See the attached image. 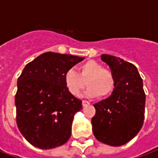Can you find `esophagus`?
<instances>
[{"label":"esophagus","mask_w":158,"mask_h":158,"mask_svg":"<svg viewBox=\"0 0 158 158\" xmlns=\"http://www.w3.org/2000/svg\"><path fill=\"white\" fill-rule=\"evenodd\" d=\"M82 105H83V106H87L89 105V102H87V101H85V100H83Z\"/></svg>","instance_id":"esophagus-1"}]
</instances>
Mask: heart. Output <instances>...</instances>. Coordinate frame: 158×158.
Returning a JSON list of instances; mask_svg holds the SVG:
<instances>
[{"label":"heart","instance_id":"b5f03b06","mask_svg":"<svg viewBox=\"0 0 158 158\" xmlns=\"http://www.w3.org/2000/svg\"><path fill=\"white\" fill-rule=\"evenodd\" d=\"M64 84L72 96H79L85 85L89 88L86 96L102 98L109 96L115 89L116 79L109 69L94 60H89L79 66V74L73 70H68L64 74Z\"/></svg>","mask_w":158,"mask_h":158}]
</instances>
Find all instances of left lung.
<instances>
[{
	"mask_svg": "<svg viewBox=\"0 0 158 158\" xmlns=\"http://www.w3.org/2000/svg\"><path fill=\"white\" fill-rule=\"evenodd\" d=\"M101 57L113 73L116 85L108 98L94 105L93 134L101 142L120 146L132 139L143 125L146 103L143 81L132 63L106 54Z\"/></svg>",
	"mask_w": 158,
	"mask_h": 158,
	"instance_id": "left-lung-1",
	"label": "left lung"
}]
</instances>
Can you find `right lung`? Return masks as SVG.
Listing matches in <instances>:
<instances>
[{"instance_id": "right-lung-1", "label": "right lung", "mask_w": 158, "mask_h": 158, "mask_svg": "<svg viewBox=\"0 0 158 158\" xmlns=\"http://www.w3.org/2000/svg\"><path fill=\"white\" fill-rule=\"evenodd\" d=\"M85 57L45 52L29 62L18 79L17 124L32 146L52 149L71 136L72 123L82 101L72 96L64 74Z\"/></svg>"}]
</instances>
